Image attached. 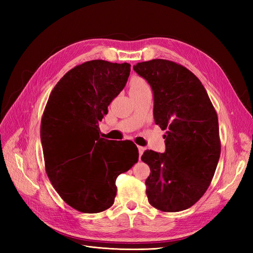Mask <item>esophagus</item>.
<instances>
[{"mask_svg": "<svg viewBox=\"0 0 253 253\" xmlns=\"http://www.w3.org/2000/svg\"><path fill=\"white\" fill-rule=\"evenodd\" d=\"M138 152H139V158H140V156L143 154V152H144V150H145V148H143V147H140V145H138Z\"/></svg>", "mask_w": 253, "mask_h": 253, "instance_id": "34e87169", "label": "esophagus"}]
</instances>
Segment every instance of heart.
Wrapping results in <instances>:
<instances>
[{
	"instance_id": "heart-1",
	"label": "heart",
	"mask_w": 253,
	"mask_h": 253,
	"mask_svg": "<svg viewBox=\"0 0 253 253\" xmlns=\"http://www.w3.org/2000/svg\"><path fill=\"white\" fill-rule=\"evenodd\" d=\"M150 89L149 84L147 81L139 78V77H135L132 82H131V86H129V91L131 93H135V91H141V90H147Z\"/></svg>"
}]
</instances>
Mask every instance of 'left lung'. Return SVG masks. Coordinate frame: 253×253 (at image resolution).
<instances>
[{"label":"left lung","instance_id":"left-lung-1","mask_svg":"<svg viewBox=\"0 0 253 253\" xmlns=\"http://www.w3.org/2000/svg\"><path fill=\"white\" fill-rule=\"evenodd\" d=\"M134 71L154 94V119L162 129L166 152L145 151L150 167L145 180L151 206L164 212L192 207L209 188L220 155L215 109L196 76L173 61L154 59Z\"/></svg>","mask_w":253,"mask_h":253}]
</instances>
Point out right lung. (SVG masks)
<instances>
[{
	"label": "right lung",
	"mask_w": 253,
	"mask_h": 253,
	"mask_svg": "<svg viewBox=\"0 0 253 253\" xmlns=\"http://www.w3.org/2000/svg\"><path fill=\"white\" fill-rule=\"evenodd\" d=\"M128 63L91 60L68 71L53 87L41 119L48 178L61 198L82 213L114 204L117 176L138 162L131 141L101 138L98 124L126 86Z\"/></svg>",
	"instance_id": "obj_1"
}]
</instances>
